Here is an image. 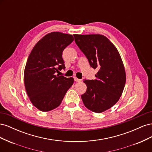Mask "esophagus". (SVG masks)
<instances>
[{
	"instance_id": "1",
	"label": "esophagus",
	"mask_w": 152,
	"mask_h": 152,
	"mask_svg": "<svg viewBox=\"0 0 152 152\" xmlns=\"http://www.w3.org/2000/svg\"><path fill=\"white\" fill-rule=\"evenodd\" d=\"M74 80L75 81V82H80L81 81V80L80 79H77V77H74Z\"/></svg>"
}]
</instances>
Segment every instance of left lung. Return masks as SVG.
<instances>
[{
  "mask_svg": "<svg viewBox=\"0 0 152 152\" xmlns=\"http://www.w3.org/2000/svg\"><path fill=\"white\" fill-rule=\"evenodd\" d=\"M75 43L87 58L90 66L98 69L95 80H84L86 93L81 95L85 107L102 113L115 104L126 84L125 68L115 46L99 34L73 35Z\"/></svg>",
  "mask_w": 152,
  "mask_h": 152,
  "instance_id": "1",
  "label": "left lung"
}]
</instances>
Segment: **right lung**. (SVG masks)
<instances>
[{"label": "right lung", "instance_id": "right-lung-1", "mask_svg": "<svg viewBox=\"0 0 152 152\" xmlns=\"http://www.w3.org/2000/svg\"><path fill=\"white\" fill-rule=\"evenodd\" d=\"M73 41L72 35L54 31L35 44L24 72L26 91L34 106L48 112L59 107L73 83L72 77L55 75L65 69L63 50Z\"/></svg>", "mask_w": 152, "mask_h": 152}]
</instances>
